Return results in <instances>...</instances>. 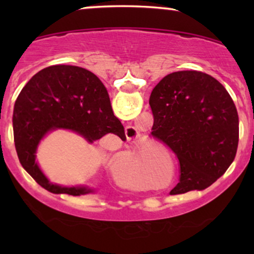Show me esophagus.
Here are the masks:
<instances>
[{
	"instance_id": "34e87169",
	"label": "esophagus",
	"mask_w": 254,
	"mask_h": 254,
	"mask_svg": "<svg viewBox=\"0 0 254 254\" xmlns=\"http://www.w3.org/2000/svg\"><path fill=\"white\" fill-rule=\"evenodd\" d=\"M126 136L128 140H134L135 137H137V130L136 128L133 126L126 127Z\"/></svg>"
}]
</instances>
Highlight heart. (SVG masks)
<instances>
[{
	"label": "heart",
	"mask_w": 254,
	"mask_h": 254,
	"mask_svg": "<svg viewBox=\"0 0 254 254\" xmlns=\"http://www.w3.org/2000/svg\"><path fill=\"white\" fill-rule=\"evenodd\" d=\"M151 159L148 157H135L126 163L120 170L121 178H124L125 182L130 183L133 187H144L149 185V177L148 171L150 166ZM169 171L163 172V177H168Z\"/></svg>",
	"instance_id": "heart-1"
}]
</instances>
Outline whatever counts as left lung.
I'll return each instance as SVG.
<instances>
[{"label":"left lung","instance_id":"obj_1","mask_svg":"<svg viewBox=\"0 0 254 254\" xmlns=\"http://www.w3.org/2000/svg\"><path fill=\"white\" fill-rule=\"evenodd\" d=\"M152 136L178 157L180 182L170 194L201 190L224 175L238 147L237 109L227 90L195 70L166 75L152 90Z\"/></svg>","mask_w":254,"mask_h":254}]
</instances>
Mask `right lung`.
I'll return each instance as SVG.
<instances>
[{"instance_id":"1","label":"right lung","mask_w":254,"mask_h":254,"mask_svg":"<svg viewBox=\"0 0 254 254\" xmlns=\"http://www.w3.org/2000/svg\"><path fill=\"white\" fill-rule=\"evenodd\" d=\"M12 126L20 164L41 187L54 194L81 195L92 190L53 185L44 176L36 163V151L48 131L70 129L89 142L107 134L126 140L124 126L113 114L102 81L76 65H51L37 72L17 97Z\"/></svg>"}]
</instances>
